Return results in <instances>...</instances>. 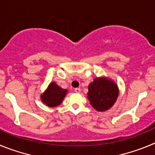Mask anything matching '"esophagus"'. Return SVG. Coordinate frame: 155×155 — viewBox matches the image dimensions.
Returning <instances> with one entry per match:
<instances>
[{"label":"esophagus","instance_id":"obj_1","mask_svg":"<svg viewBox=\"0 0 155 155\" xmlns=\"http://www.w3.org/2000/svg\"><path fill=\"white\" fill-rule=\"evenodd\" d=\"M74 90H75V92H76V93H80V92H81V90L79 89V88H76Z\"/></svg>","mask_w":155,"mask_h":155}]
</instances>
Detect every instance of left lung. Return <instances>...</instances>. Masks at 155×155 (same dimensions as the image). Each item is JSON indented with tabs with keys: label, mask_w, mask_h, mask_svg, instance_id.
I'll list each match as a JSON object with an SVG mask.
<instances>
[{
	"label": "left lung",
	"mask_w": 155,
	"mask_h": 155,
	"mask_svg": "<svg viewBox=\"0 0 155 155\" xmlns=\"http://www.w3.org/2000/svg\"><path fill=\"white\" fill-rule=\"evenodd\" d=\"M87 97L97 111H105L112 107L119 95L117 85L106 77L94 79L88 86Z\"/></svg>",
	"instance_id": "1"
}]
</instances>
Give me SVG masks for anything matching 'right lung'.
<instances>
[{
	"instance_id": "right-lung-1",
	"label": "right lung",
	"mask_w": 155,
	"mask_h": 155,
	"mask_svg": "<svg viewBox=\"0 0 155 155\" xmlns=\"http://www.w3.org/2000/svg\"><path fill=\"white\" fill-rule=\"evenodd\" d=\"M68 90L58 86L55 82L48 85L47 90L41 95V100L49 107H55L60 105Z\"/></svg>"
}]
</instances>
